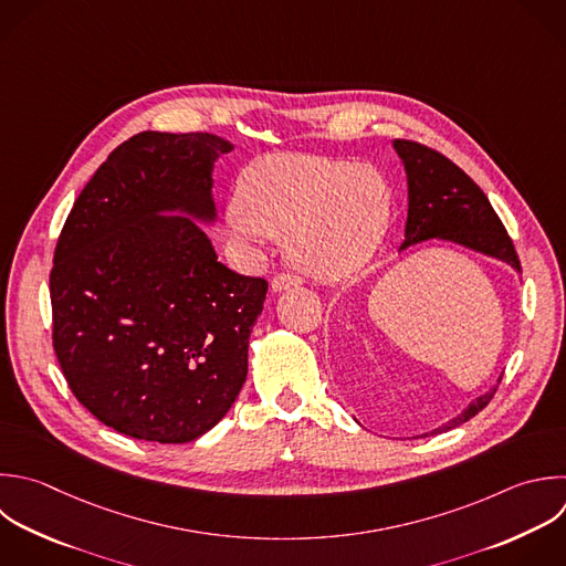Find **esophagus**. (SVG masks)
Masks as SVG:
<instances>
[{
    "instance_id": "1",
    "label": "esophagus",
    "mask_w": 566,
    "mask_h": 566,
    "mask_svg": "<svg viewBox=\"0 0 566 566\" xmlns=\"http://www.w3.org/2000/svg\"><path fill=\"white\" fill-rule=\"evenodd\" d=\"M301 279L294 276V274H276L272 279V290L274 292H285V290H294V287H301Z\"/></svg>"
}]
</instances>
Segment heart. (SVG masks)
Returning <instances> with one entry per match:
<instances>
[{"label":"heart","instance_id":"b5f03b06","mask_svg":"<svg viewBox=\"0 0 566 566\" xmlns=\"http://www.w3.org/2000/svg\"><path fill=\"white\" fill-rule=\"evenodd\" d=\"M391 217L387 179L367 164L272 155L248 166L226 226L248 250L285 237L287 259L318 281H345L376 254Z\"/></svg>","mask_w":566,"mask_h":566}]
</instances>
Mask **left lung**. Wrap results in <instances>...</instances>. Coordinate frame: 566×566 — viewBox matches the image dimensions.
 <instances>
[{
  "label": "left lung",
  "instance_id": "1",
  "mask_svg": "<svg viewBox=\"0 0 566 566\" xmlns=\"http://www.w3.org/2000/svg\"><path fill=\"white\" fill-rule=\"evenodd\" d=\"M394 148L402 159L409 192L405 241L400 250L420 241L440 239L497 259L520 272V259L511 237L491 208L486 195L473 184L469 175H464L438 150L418 142L396 139ZM500 380L502 376L497 378V385ZM497 385L491 391L478 396L460 416L433 429L431 433L449 431L473 418L489 405Z\"/></svg>",
  "mask_w": 566,
  "mask_h": 566
}]
</instances>
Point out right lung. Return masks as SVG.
Instances as JSON below:
<instances>
[{
  "label": "right lung",
  "instance_id": "1",
  "mask_svg": "<svg viewBox=\"0 0 566 566\" xmlns=\"http://www.w3.org/2000/svg\"><path fill=\"white\" fill-rule=\"evenodd\" d=\"M210 133H139L77 197L51 270L53 347L75 398L130 438L179 444L210 431L248 376L268 281L219 263ZM181 211V218H166Z\"/></svg>",
  "mask_w": 566,
  "mask_h": 566
}]
</instances>
